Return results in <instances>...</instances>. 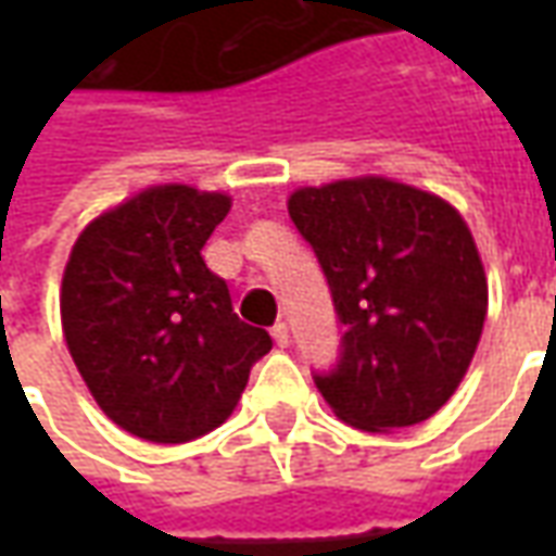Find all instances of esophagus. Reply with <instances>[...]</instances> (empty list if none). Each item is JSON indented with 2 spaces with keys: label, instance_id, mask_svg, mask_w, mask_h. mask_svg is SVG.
Masks as SVG:
<instances>
[{
  "label": "esophagus",
  "instance_id": "34e87169",
  "mask_svg": "<svg viewBox=\"0 0 556 556\" xmlns=\"http://www.w3.org/2000/svg\"><path fill=\"white\" fill-rule=\"evenodd\" d=\"M270 337H274V342H277L279 349H286L291 342V333H289V325L286 321H277V325L270 327Z\"/></svg>",
  "mask_w": 556,
  "mask_h": 556
}]
</instances>
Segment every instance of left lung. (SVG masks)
<instances>
[{"label":"left lung","mask_w":556,"mask_h":556,"mask_svg":"<svg viewBox=\"0 0 556 556\" xmlns=\"http://www.w3.org/2000/svg\"><path fill=\"white\" fill-rule=\"evenodd\" d=\"M289 214L345 327L333 369L313 375L318 393L366 431L429 419L465 378L489 309L465 219L387 178L303 187Z\"/></svg>","instance_id":"obj_1"}]
</instances>
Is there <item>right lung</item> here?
I'll list each match as a JSON object with an SVG mask.
<instances>
[{"instance_id": "1", "label": "right lung", "mask_w": 556, "mask_h": 556, "mask_svg": "<svg viewBox=\"0 0 556 556\" xmlns=\"http://www.w3.org/2000/svg\"><path fill=\"white\" fill-rule=\"evenodd\" d=\"M229 195L151 187L79 235L62 279L71 357L103 414L142 441L184 443L217 429L270 351L231 309L202 247Z\"/></svg>"}]
</instances>
